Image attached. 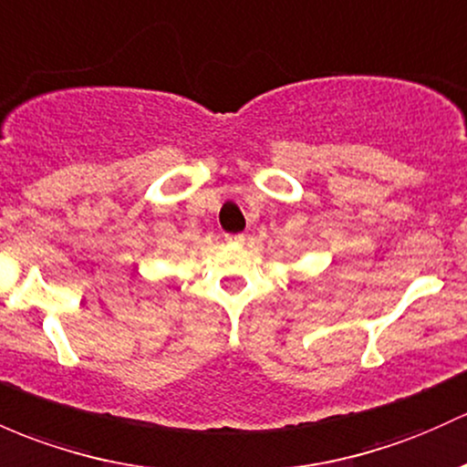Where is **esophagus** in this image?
I'll return each instance as SVG.
<instances>
[{
  "label": "esophagus",
  "mask_w": 467,
  "mask_h": 467,
  "mask_svg": "<svg viewBox=\"0 0 467 467\" xmlns=\"http://www.w3.org/2000/svg\"><path fill=\"white\" fill-rule=\"evenodd\" d=\"M224 240H227L229 244H243L244 235L243 234H227V235H224Z\"/></svg>",
  "instance_id": "obj_1"
}]
</instances>
